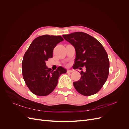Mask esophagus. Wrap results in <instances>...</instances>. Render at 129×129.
I'll return each instance as SVG.
<instances>
[{"label": "esophagus", "mask_w": 129, "mask_h": 129, "mask_svg": "<svg viewBox=\"0 0 129 129\" xmlns=\"http://www.w3.org/2000/svg\"><path fill=\"white\" fill-rule=\"evenodd\" d=\"M73 71H71V70H67V73H72Z\"/></svg>", "instance_id": "obj_1"}]
</instances>
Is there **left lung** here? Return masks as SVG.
Listing matches in <instances>:
<instances>
[{
  "label": "left lung",
  "mask_w": 129,
  "mask_h": 129,
  "mask_svg": "<svg viewBox=\"0 0 129 129\" xmlns=\"http://www.w3.org/2000/svg\"><path fill=\"white\" fill-rule=\"evenodd\" d=\"M64 39L75 48L76 57L73 68L85 67L80 79L73 83L76 90L84 96L95 94L103 86L109 73V60L102 44L83 32L63 35Z\"/></svg>",
  "instance_id": "left-lung-1"
}]
</instances>
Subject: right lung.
Instances as JSON below:
<instances>
[{
    "label": "right lung",
    "mask_w": 129,
    "mask_h": 129,
    "mask_svg": "<svg viewBox=\"0 0 129 129\" xmlns=\"http://www.w3.org/2000/svg\"><path fill=\"white\" fill-rule=\"evenodd\" d=\"M63 40L60 36L44 35L35 39L26 52L22 62V75L27 86L34 94L49 95L56 87L59 76L67 72L62 67L53 71L46 65V61L53 57L55 47Z\"/></svg>",
    "instance_id": "1"
}]
</instances>
